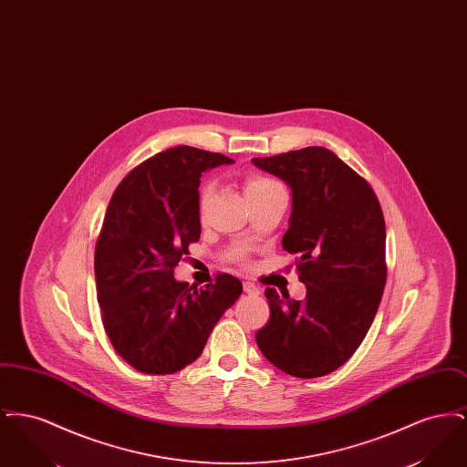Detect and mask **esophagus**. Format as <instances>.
I'll use <instances>...</instances> for the list:
<instances>
[{
    "label": "esophagus",
    "mask_w": 467,
    "mask_h": 467,
    "mask_svg": "<svg viewBox=\"0 0 467 467\" xmlns=\"http://www.w3.org/2000/svg\"><path fill=\"white\" fill-rule=\"evenodd\" d=\"M244 290L248 294V296H259L261 294V290L257 285H254L252 282H244Z\"/></svg>",
    "instance_id": "34e87169"
}]
</instances>
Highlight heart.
<instances>
[{
    "label": "heart",
    "mask_w": 467,
    "mask_h": 467,
    "mask_svg": "<svg viewBox=\"0 0 467 467\" xmlns=\"http://www.w3.org/2000/svg\"><path fill=\"white\" fill-rule=\"evenodd\" d=\"M276 187H280L278 182L265 177V175H259V173H248L244 177V194H246L248 200L257 198L261 194H266L271 189H276ZM210 196H212V183H204L200 189L201 210L204 208V204L208 202Z\"/></svg>",
    "instance_id": "obj_1"
}]
</instances>
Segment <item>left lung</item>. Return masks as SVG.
Returning a JSON list of instances; mask_svg holds the SVG:
<instances>
[{"label":"left lung","mask_w":467,"mask_h":467,"mask_svg":"<svg viewBox=\"0 0 467 467\" xmlns=\"http://www.w3.org/2000/svg\"><path fill=\"white\" fill-rule=\"evenodd\" d=\"M252 162L292 189L282 246L294 254L303 301L266 289L269 320L255 334L267 360L296 378L326 377L354 356L387 282L385 221L375 191L324 147Z\"/></svg>","instance_id":"8db88e82"}]
</instances>
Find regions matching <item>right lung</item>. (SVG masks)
Returning a JSON list of instances; mask_svg holds the SVG:
<instances>
[{
	"label": "right lung",
	"instance_id": "obj_1",
	"mask_svg": "<svg viewBox=\"0 0 467 467\" xmlns=\"http://www.w3.org/2000/svg\"><path fill=\"white\" fill-rule=\"evenodd\" d=\"M231 162L180 145L138 164L111 196L94 252L96 292L111 347L140 373L171 375L192 364L242 294L227 273L202 289L173 276L200 240L201 173Z\"/></svg>",
	"mask_w": 467,
	"mask_h": 467
}]
</instances>
